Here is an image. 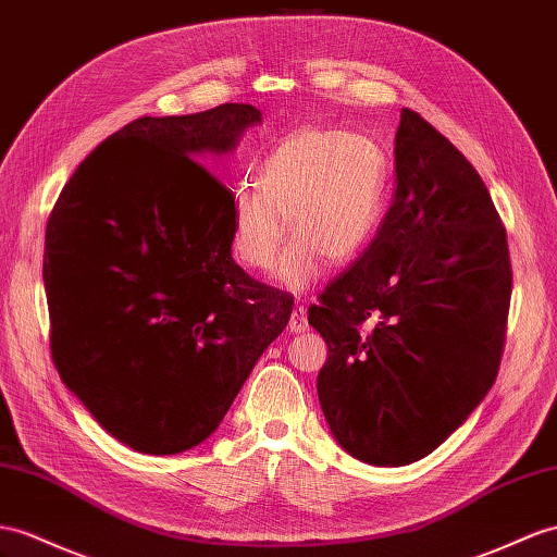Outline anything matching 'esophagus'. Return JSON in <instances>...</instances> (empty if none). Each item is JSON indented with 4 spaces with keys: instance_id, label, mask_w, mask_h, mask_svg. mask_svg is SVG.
<instances>
[{
    "instance_id": "34e87169",
    "label": "esophagus",
    "mask_w": 557,
    "mask_h": 557,
    "mask_svg": "<svg viewBox=\"0 0 557 557\" xmlns=\"http://www.w3.org/2000/svg\"><path fill=\"white\" fill-rule=\"evenodd\" d=\"M306 330H308V312L304 306H296L292 312V320H289V332L301 334Z\"/></svg>"
}]
</instances>
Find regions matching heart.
I'll list each match as a JSON object with an SVG mask.
<instances>
[{
    "instance_id": "1",
    "label": "heart",
    "mask_w": 557,
    "mask_h": 557,
    "mask_svg": "<svg viewBox=\"0 0 557 557\" xmlns=\"http://www.w3.org/2000/svg\"><path fill=\"white\" fill-rule=\"evenodd\" d=\"M388 185V160L369 136L304 126L282 136L259 164L256 183L231 199V249L259 273L275 268L287 219L292 245L277 270L287 289L318 277L322 259L348 263L372 237Z\"/></svg>"
}]
</instances>
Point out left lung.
Here are the masks:
<instances>
[{
  "mask_svg": "<svg viewBox=\"0 0 557 557\" xmlns=\"http://www.w3.org/2000/svg\"><path fill=\"white\" fill-rule=\"evenodd\" d=\"M395 197L376 237L308 308L326 341L318 395L338 445L374 466L440 447L502 364L512 270L475 166L414 110L395 136Z\"/></svg>",
  "mask_w": 557,
  "mask_h": 557,
  "instance_id": "1",
  "label": "left lung"
}]
</instances>
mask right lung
I'll return each instance as SVG.
<instances>
[{
  "mask_svg": "<svg viewBox=\"0 0 557 557\" xmlns=\"http://www.w3.org/2000/svg\"><path fill=\"white\" fill-rule=\"evenodd\" d=\"M259 122L247 103L138 117L77 166L51 209L53 364L140 454L205 442L292 318V296L233 261V190L205 164Z\"/></svg>",
  "mask_w": 557,
  "mask_h": 557,
  "instance_id": "add662e5",
  "label": "right lung"
}]
</instances>
